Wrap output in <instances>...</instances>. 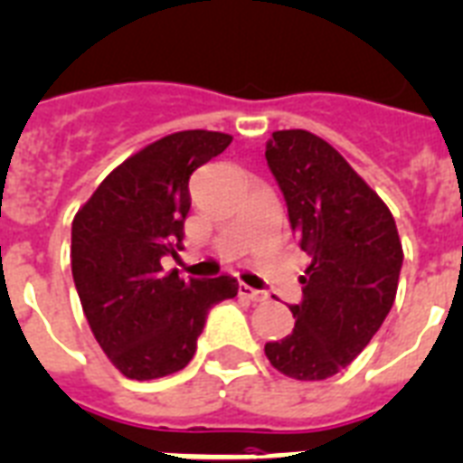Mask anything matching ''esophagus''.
Returning <instances> with one entry per match:
<instances>
[{"instance_id": "esophagus-1", "label": "esophagus", "mask_w": 463, "mask_h": 463, "mask_svg": "<svg viewBox=\"0 0 463 463\" xmlns=\"http://www.w3.org/2000/svg\"><path fill=\"white\" fill-rule=\"evenodd\" d=\"M239 296L246 298V300H250V303H262V300H267L265 291H255V288H250V286H246V284L239 286Z\"/></svg>"}]
</instances>
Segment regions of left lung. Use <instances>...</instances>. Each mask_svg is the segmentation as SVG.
Wrapping results in <instances>:
<instances>
[{"instance_id": "8db88e82", "label": "left lung", "mask_w": 463, "mask_h": 463, "mask_svg": "<svg viewBox=\"0 0 463 463\" xmlns=\"http://www.w3.org/2000/svg\"><path fill=\"white\" fill-rule=\"evenodd\" d=\"M267 165L298 243L312 255L291 305L296 328L265 345L267 360L298 381H324L369 345L395 303L402 243L388 205L331 144L305 129L274 132Z\"/></svg>"}]
</instances>
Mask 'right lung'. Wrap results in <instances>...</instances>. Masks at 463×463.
<instances>
[{
	"mask_svg": "<svg viewBox=\"0 0 463 463\" xmlns=\"http://www.w3.org/2000/svg\"><path fill=\"white\" fill-rule=\"evenodd\" d=\"M232 137L186 129L154 141L103 179L72 220V281L91 334L122 376L184 369L213 305L239 293L234 277L186 279L163 258L184 250L189 179Z\"/></svg>",
	"mask_w": 463,
	"mask_h": 463,
	"instance_id": "add662e5",
	"label": "right lung"
}]
</instances>
